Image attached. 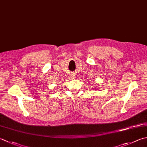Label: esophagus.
Returning <instances> with one entry per match:
<instances>
[{"label": "esophagus", "instance_id": "esophagus-1", "mask_svg": "<svg viewBox=\"0 0 147 147\" xmlns=\"http://www.w3.org/2000/svg\"><path fill=\"white\" fill-rule=\"evenodd\" d=\"M71 78L72 79H74V75H71Z\"/></svg>", "mask_w": 147, "mask_h": 147}]
</instances>
